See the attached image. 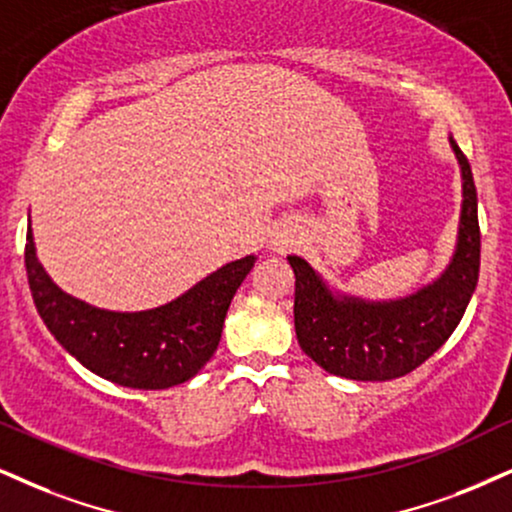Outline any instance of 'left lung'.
<instances>
[{
	"mask_svg": "<svg viewBox=\"0 0 512 512\" xmlns=\"http://www.w3.org/2000/svg\"><path fill=\"white\" fill-rule=\"evenodd\" d=\"M460 168L458 235L446 268L396 299H365L337 289L301 256H287L296 277L294 330L301 351L330 375L387 382L422 365L456 330L479 280L477 189L463 151L449 137Z\"/></svg>",
	"mask_w": 512,
	"mask_h": 512,
	"instance_id": "obj_1",
	"label": "left lung"
}]
</instances>
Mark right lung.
<instances>
[{
  "mask_svg": "<svg viewBox=\"0 0 512 512\" xmlns=\"http://www.w3.org/2000/svg\"><path fill=\"white\" fill-rule=\"evenodd\" d=\"M254 263V254L225 263L163 306L109 311L56 285L37 258L30 223L25 239L28 285L42 323L82 368L130 389L175 387L211 361L230 301Z\"/></svg>",
  "mask_w": 512,
  "mask_h": 512,
  "instance_id": "obj_1",
  "label": "right lung"
}]
</instances>
